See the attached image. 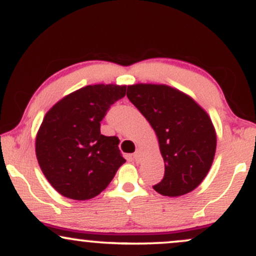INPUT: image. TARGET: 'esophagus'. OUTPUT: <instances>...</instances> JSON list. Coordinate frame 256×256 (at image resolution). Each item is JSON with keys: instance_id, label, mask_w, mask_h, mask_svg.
<instances>
[{"instance_id": "1", "label": "esophagus", "mask_w": 256, "mask_h": 256, "mask_svg": "<svg viewBox=\"0 0 256 256\" xmlns=\"http://www.w3.org/2000/svg\"><path fill=\"white\" fill-rule=\"evenodd\" d=\"M140 158H142V152H140V149H137V150L134 152V158L136 161H140Z\"/></svg>"}]
</instances>
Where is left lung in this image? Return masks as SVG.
<instances>
[{"label":"left lung","instance_id":"left-lung-1","mask_svg":"<svg viewBox=\"0 0 256 256\" xmlns=\"http://www.w3.org/2000/svg\"><path fill=\"white\" fill-rule=\"evenodd\" d=\"M128 98L158 136L165 174L152 186L155 192L176 198L196 189L210 171L216 148L208 114L192 98L167 85H131Z\"/></svg>","mask_w":256,"mask_h":256}]
</instances>
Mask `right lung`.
Returning <instances> with one entry per match:
<instances>
[{"instance_id":"obj_1","label":"right lung","mask_w":256,"mask_h":256,"mask_svg":"<svg viewBox=\"0 0 256 256\" xmlns=\"http://www.w3.org/2000/svg\"><path fill=\"white\" fill-rule=\"evenodd\" d=\"M125 95L126 86L88 85L60 100L44 116L36 137L37 160L64 198H95L125 162L119 138L100 130L110 106Z\"/></svg>"}]
</instances>
